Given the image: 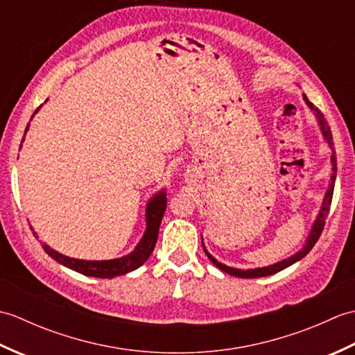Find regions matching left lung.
Segmentation results:
<instances>
[{
	"label": "left lung",
	"instance_id": "8db88e82",
	"mask_svg": "<svg viewBox=\"0 0 355 355\" xmlns=\"http://www.w3.org/2000/svg\"><path fill=\"white\" fill-rule=\"evenodd\" d=\"M304 101L305 103L310 107V110L314 112L315 119H318L319 122V126H320V131L323 134V139L327 140L328 146L331 149V171H333V173H331V182H329V187L328 191L325 193V198H323V202H322V207H320V212L318 215V218H315V221L311 227V232L310 235H308L306 241H305V245L300 248L299 252L294 253L293 256H290V258L286 259H282L281 262H276L273 263V266H268V267H262V268H248V270H241V268H233V267H229V266H224V263L218 262L212 254H210L206 247H205V243H202V248H205V252L207 254V258L210 259V262H214L215 266L223 270L224 273L227 275H232V276H236V277H245V279H252V277H263V276H270V275H275L277 273V271H281L286 267L293 266L294 262H297L304 258V256H306L308 253H310L311 248L314 247V244L318 243V239L320 238L322 235V230L323 227H325V220L328 216V212H329V206H331V201H333V192H334V183H336V172H337V160H336V153H334V143H333V134H331V130H329V125L325 120V117H323V114L320 112L319 108H315L314 105L308 101V97L304 94Z\"/></svg>",
	"mask_w": 355,
	"mask_h": 355
}]
</instances>
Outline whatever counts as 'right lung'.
Wrapping results in <instances>:
<instances>
[{
  "label": "right lung",
  "mask_w": 355,
  "mask_h": 355,
  "mask_svg": "<svg viewBox=\"0 0 355 355\" xmlns=\"http://www.w3.org/2000/svg\"><path fill=\"white\" fill-rule=\"evenodd\" d=\"M28 126L30 125H27V128H26V132L28 130ZM166 202L168 201H166L164 191H160L158 193H155L154 197L148 201L145 235H143V238L140 239V243L135 245L134 250L130 254L122 256V258L108 259V261H84V259L69 258V256L53 250V248L49 247L47 244H42V248L45 250V253L51 256V258L56 262L62 263V266L69 267L74 271H78V273H80V275L102 277V279H111V277H116L120 275H126V273H130V271L143 266V263H145L146 259L150 256V253H153L155 243H157V238H158V229H160L162 218H163L164 210H166ZM33 235H36L35 230H33Z\"/></svg>",
  "instance_id": "1"
}]
</instances>
